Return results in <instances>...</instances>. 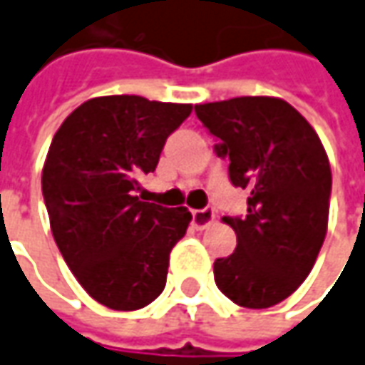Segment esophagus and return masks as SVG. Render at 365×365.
I'll return each instance as SVG.
<instances>
[{
    "instance_id": "1",
    "label": "esophagus",
    "mask_w": 365,
    "mask_h": 365,
    "mask_svg": "<svg viewBox=\"0 0 365 365\" xmlns=\"http://www.w3.org/2000/svg\"><path fill=\"white\" fill-rule=\"evenodd\" d=\"M215 221V211L211 207H205V209H199V211H192V225L197 229H207L211 222Z\"/></svg>"
}]
</instances>
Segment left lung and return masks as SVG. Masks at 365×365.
I'll use <instances>...</instances> for the list:
<instances>
[{
    "instance_id": "obj_1",
    "label": "left lung",
    "mask_w": 365,
    "mask_h": 365,
    "mask_svg": "<svg viewBox=\"0 0 365 365\" xmlns=\"http://www.w3.org/2000/svg\"><path fill=\"white\" fill-rule=\"evenodd\" d=\"M195 112L229 158L235 187L249 188L245 217H222L233 255L215 261L217 287L237 305L265 309L302 285L324 245L331 168L317 132L281 98L241 96Z\"/></svg>"
}]
</instances>
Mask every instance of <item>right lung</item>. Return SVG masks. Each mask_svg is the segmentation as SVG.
I'll use <instances>...</instances> for the list:
<instances>
[{
    "label": "right lung",
    "mask_w": 365,
    "mask_h": 365,
    "mask_svg": "<svg viewBox=\"0 0 365 365\" xmlns=\"http://www.w3.org/2000/svg\"><path fill=\"white\" fill-rule=\"evenodd\" d=\"M190 112L143 96L92 98L51 138L41 170L51 235L78 283L110 309H140L165 289L192 215L144 202L136 178L154 173Z\"/></svg>",
    "instance_id": "add662e5"
}]
</instances>
